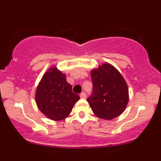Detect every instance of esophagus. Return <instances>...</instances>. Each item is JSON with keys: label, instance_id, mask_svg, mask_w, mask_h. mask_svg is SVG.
Here are the masks:
<instances>
[{"label": "esophagus", "instance_id": "obj_1", "mask_svg": "<svg viewBox=\"0 0 161 161\" xmlns=\"http://www.w3.org/2000/svg\"><path fill=\"white\" fill-rule=\"evenodd\" d=\"M79 96H80V97L82 98V99H86V94L85 92L81 93L80 95H79Z\"/></svg>", "mask_w": 161, "mask_h": 161}]
</instances>
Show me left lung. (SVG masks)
I'll use <instances>...</instances> for the list:
<instances>
[{
  "instance_id": "left-lung-1",
  "label": "left lung",
  "mask_w": 161,
  "mask_h": 161,
  "mask_svg": "<svg viewBox=\"0 0 161 161\" xmlns=\"http://www.w3.org/2000/svg\"><path fill=\"white\" fill-rule=\"evenodd\" d=\"M93 93L87 99L97 117L111 120L123 113L129 100L128 86L114 66L103 63L91 70Z\"/></svg>"
}]
</instances>
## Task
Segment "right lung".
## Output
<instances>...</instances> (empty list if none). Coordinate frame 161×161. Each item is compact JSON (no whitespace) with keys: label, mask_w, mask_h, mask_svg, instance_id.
<instances>
[{"label":"right lung","mask_w":161,"mask_h":161,"mask_svg":"<svg viewBox=\"0 0 161 161\" xmlns=\"http://www.w3.org/2000/svg\"><path fill=\"white\" fill-rule=\"evenodd\" d=\"M79 96L72 92L66 74L52 66L42 75L36 87L35 101L38 109L48 119L58 121L66 119Z\"/></svg>","instance_id":"1"}]
</instances>
